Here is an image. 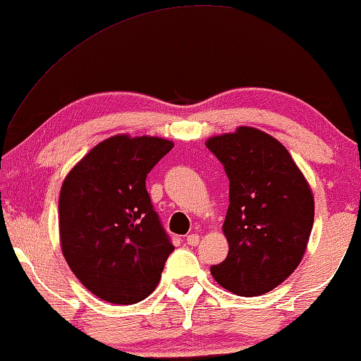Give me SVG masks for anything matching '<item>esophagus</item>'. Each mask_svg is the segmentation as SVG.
<instances>
[{
	"mask_svg": "<svg viewBox=\"0 0 361 361\" xmlns=\"http://www.w3.org/2000/svg\"><path fill=\"white\" fill-rule=\"evenodd\" d=\"M186 243L191 247H196L197 243H200V235H197V233H191V235L186 237Z\"/></svg>",
	"mask_w": 361,
	"mask_h": 361,
	"instance_id": "esophagus-1",
	"label": "esophagus"
}]
</instances>
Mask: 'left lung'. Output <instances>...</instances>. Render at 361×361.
I'll list each match as a JSON object with an SVG mask.
<instances>
[{"label":"left lung","mask_w":361,"mask_h":361,"mask_svg":"<svg viewBox=\"0 0 361 361\" xmlns=\"http://www.w3.org/2000/svg\"><path fill=\"white\" fill-rule=\"evenodd\" d=\"M206 147L224 165L229 209L222 229L229 253L211 275L227 291L258 296L301 262L314 224V197L293 157L253 128L212 137Z\"/></svg>","instance_id":"left-lung-1"}]
</instances>
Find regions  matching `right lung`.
Here are the masks:
<instances>
[{
  "label": "right lung",
  "mask_w": 361,
  "mask_h": 361,
  "mask_svg": "<svg viewBox=\"0 0 361 361\" xmlns=\"http://www.w3.org/2000/svg\"><path fill=\"white\" fill-rule=\"evenodd\" d=\"M173 149L159 137L114 135L70 171L59 200L65 260L103 301L135 304L157 288L175 250L145 188Z\"/></svg>",
  "instance_id": "right-lung-1"
}]
</instances>
